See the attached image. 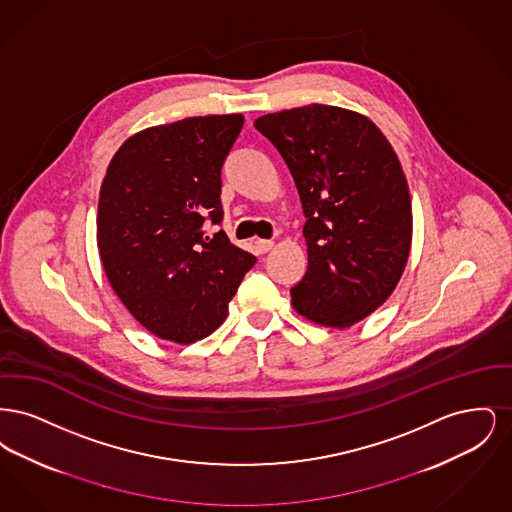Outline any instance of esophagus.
<instances>
[{
    "label": "esophagus",
    "instance_id": "1",
    "mask_svg": "<svg viewBox=\"0 0 512 512\" xmlns=\"http://www.w3.org/2000/svg\"><path fill=\"white\" fill-rule=\"evenodd\" d=\"M272 247H274V242H270V240H257V242H255V249H257V253H261V255L268 253Z\"/></svg>",
    "mask_w": 512,
    "mask_h": 512
}]
</instances>
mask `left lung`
I'll list each match as a JSON object with an SVG mask.
<instances>
[{
	"mask_svg": "<svg viewBox=\"0 0 512 512\" xmlns=\"http://www.w3.org/2000/svg\"><path fill=\"white\" fill-rule=\"evenodd\" d=\"M255 128L284 157L307 219L309 267L293 309L349 328L384 305L409 259L413 211L397 153L368 117L334 105L268 113Z\"/></svg>",
	"mask_w": 512,
	"mask_h": 512,
	"instance_id": "8db88e82",
	"label": "left lung"
}]
</instances>
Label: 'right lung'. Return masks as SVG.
I'll return each instance as SVG.
<instances>
[{
  "label": "right lung",
  "mask_w": 512,
  "mask_h": 512,
  "mask_svg": "<svg viewBox=\"0 0 512 512\" xmlns=\"http://www.w3.org/2000/svg\"><path fill=\"white\" fill-rule=\"evenodd\" d=\"M244 115L151 126L113 155L98 203V249L111 288L151 334L194 343L213 334L257 259L220 224V169Z\"/></svg>",
  "instance_id": "obj_1"
}]
</instances>
